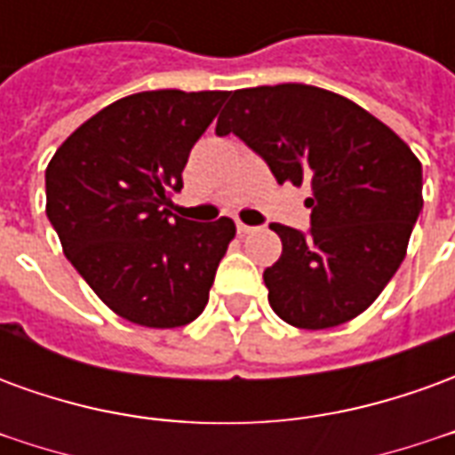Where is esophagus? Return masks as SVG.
<instances>
[{
    "mask_svg": "<svg viewBox=\"0 0 455 455\" xmlns=\"http://www.w3.org/2000/svg\"><path fill=\"white\" fill-rule=\"evenodd\" d=\"M236 231H238V234H251V231H256V227H251V224H243V221H236Z\"/></svg>",
    "mask_w": 455,
    "mask_h": 455,
    "instance_id": "esophagus-1",
    "label": "esophagus"
}]
</instances>
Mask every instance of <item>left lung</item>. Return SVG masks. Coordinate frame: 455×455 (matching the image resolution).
Wrapping results in <instances>:
<instances>
[{
    "instance_id": "8db88e82",
    "label": "left lung",
    "mask_w": 455,
    "mask_h": 455,
    "mask_svg": "<svg viewBox=\"0 0 455 455\" xmlns=\"http://www.w3.org/2000/svg\"><path fill=\"white\" fill-rule=\"evenodd\" d=\"M217 133H234L275 180L309 185V231L273 224L283 253L266 267L267 302L297 329L365 312L404 260L421 212V163L410 146L341 94L285 83L236 90Z\"/></svg>"
}]
</instances>
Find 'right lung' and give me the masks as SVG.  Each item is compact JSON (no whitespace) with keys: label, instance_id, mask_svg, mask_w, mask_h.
Instances as JSON below:
<instances>
[{"label":"right lung","instance_id":"add662e5","mask_svg":"<svg viewBox=\"0 0 455 455\" xmlns=\"http://www.w3.org/2000/svg\"><path fill=\"white\" fill-rule=\"evenodd\" d=\"M227 92L156 90L104 107L45 168V214L68 260L126 322L175 329L209 302L236 227L175 217L189 150Z\"/></svg>","mask_w":455,"mask_h":455}]
</instances>
